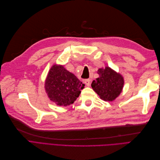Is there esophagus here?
<instances>
[{
	"instance_id": "obj_1",
	"label": "esophagus",
	"mask_w": 160,
	"mask_h": 160,
	"mask_svg": "<svg viewBox=\"0 0 160 160\" xmlns=\"http://www.w3.org/2000/svg\"><path fill=\"white\" fill-rule=\"evenodd\" d=\"M90 81H91L90 79H86V80H85L84 83L87 86H89L90 85Z\"/></svg>"
}]
</instances>
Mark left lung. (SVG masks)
Instances as JSON below:
<instances>
[{
    "label": "left lung",
    "mask_w": 160,
    "mask_h": 160,
    "mask_svg": "<svg viewBox=\"0 0 160 160\" xmlns=\"http://www.w3.org/2000/svg\"><path fill=\"white\" fill-rule=\"evenodd\" d=\"M98 73L99 76L92 82L91 88L101 99L106 101L115 100L122 91L123 77L109 67L99 69Z\"/></svg>",
    "instance_id": "8db88e82"
}]
</instances>
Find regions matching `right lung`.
I'll list each match as a JSON object with an SVG mask.
<instances>
[{"instance_id":"obj_1","label":"right lung","mask_w":160,"mask_h":160,"mask_svg":"<svg viewBox=\"0 0 160 160\" xmlns=\"http://www.w3.org/2000/svg\"><path fill=\"white\" fill-rule=\"evenodd\" d=\"M85 85L62 65H54L45 80V88L50 100L59 106L74 103Z\"/></svg>"}]
</instances>
